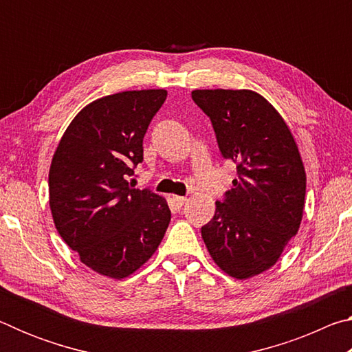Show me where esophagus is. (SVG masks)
<instances>
[{"label":"esophagus","instance_id":"34e87169","mask_svg":"<svg viewBox=\"0 0 352 352\" xmlns=\"http://www.w3.org/2000/svg\"><path fill=\"white\" fill-rule=\"evenodd\" d=\"M172 200H174V204H175L177 208H182L184 204H186L188 197H183V195H174V197H172Z\"/></svg>","mask_w":352,"mask_h":352}]
</instances>
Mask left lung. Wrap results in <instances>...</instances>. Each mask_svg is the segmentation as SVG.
I'll return each instance as SVG.
<instances>
[{
	"instance_id": "obj_1",
	"label": "left lung",
	"mask_w": 352,
	"mask_h": 352,
	"mask_svg": "<svg viewBox=\"0 0 352 352\" xmlns=\"http://www.w3.org/2000/svg\"><path fill=\"white\" fill-rule=\"evenodd\" d=\"M237 178L214 217L201 226L212 261L231 278L272 269L300 230L306 170L294 135L279 111L253 90H194Z\"/></svg>"
}]
</instances>
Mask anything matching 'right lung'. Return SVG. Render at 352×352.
Returning a JSON list of instances; mask_svg holds the SVG:
<instances>
[{
	"label": "right lung",
	"instance_id": "obj_1",
	"mask_svg": "<svg viewBox=\"0 0 352 352\" xmlns=\"http://www.w3.org/2000/svg\"><path fill=\"white\" fill-rule=\"evenodd\" d=\"M166 96V90H135L93 100L74 116L52 157V220L82 264L99 275H133L168 230L166 199L127 182L142 162V138Z\"/></svg>",
	"mask_w": 352,
	"mask_h": 352
}]
</instances>
